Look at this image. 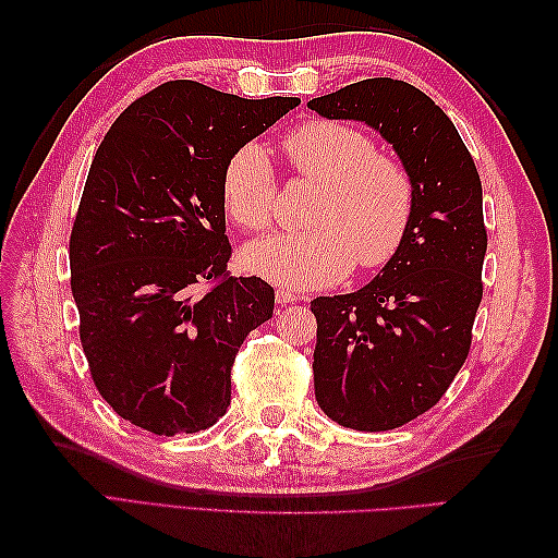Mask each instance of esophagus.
Segmentation results:
<instances>
[{
    "label": "esophagus",
    "mask_w": 558,
    "mask_h": 558,
    "mask_svg": "<svg viewBox=\"0 0 558 558\" xmlns=\"http://www.w3.org/2000/svg\"><path fill=\"white\" fill-rule=\"evenodd\" d=\"M276 300H278V304H292V302H298L300 300V294H294V292H290V290H278L276 292Z\"/></svg>",
    "instance_id": "34e87169"
}]
</instances>
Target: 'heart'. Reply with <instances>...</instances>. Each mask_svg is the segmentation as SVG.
I'll use <instances>...</instances> for the list:
<instances>
[{"instance_id": "1", "label": "heart", "mask_w": 558, "mask_h": 558, "mask_svg": "<svg viewBox=\"0 0 558 558\" xmlns=\"http://www.w3.org/2000/svg\"><path fill=\"white\" fill-rule=\"evenodd\" d=\"M294 172L322 182L306 222L312 230L270 234L248 244L242 264L280 288L310 290L342 280L350 268H381L405 242L414 180L360 126L310 120L282 138ZM222 206L244 230L264 232L276 216L278 182L266 150L236 148L225 162Z\"/></svg>"}]
</instances>
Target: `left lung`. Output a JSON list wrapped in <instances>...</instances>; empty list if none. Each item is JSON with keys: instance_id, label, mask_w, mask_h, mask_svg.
Instances as JSON below:
<instances>
[{"instance_id": "left-lung-1", "label": "left lung", "mask_w": 558, "mask_h": 558, "mask_svg": "<svg viewBox=\"0 0 558 558\" xmlns=\"http://www.w3.org/2000/svg\"><path fill=\"white\" fill-rule=\"evenodd\" d=\"M310 110L369 124L414 180L400 252L362 290L312 302L318 408L357 432L396 429L432 410L468 360L487 254L480 172L446 112L405 81L364 78Z\"/></svg>"}]
</instances>
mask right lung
Masks as SVG:
<instances>
[{"mask_svg": "<svg viewBox=\"0 0 558 558\" xmlns=\"http://www.w3.org/2000/svg\"><path fill=\"white\" fill-rule=\"evenodd\" d=\"M298 105L168 81L93 158L69 240L78 336L98 393L141 429L194 434L228 412L236 350L276 292L228 270L222 170Z\"/></svg>", "mask_w": 558, "mask_h": 558, "instance_id": "right-lung-1", "label": "right lung"}]
</instances>
